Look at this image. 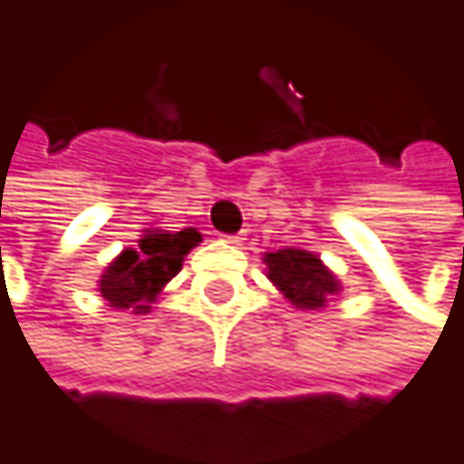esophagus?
Returning <instances> with one entry per match:
<instances>
[{
    "label": "esophagus",
    "instance_id": "34e87169",
    "mask_svg": "<svg viewBox=\"0 0 464 464\" xmlns=\"http://www.w3.org/2000/svg\"><path fill=\"white\" fill-rule=\"evenodd\" d=\"M220 238H223L226 244H241V233H223Z\"/></svg>",
    "mask_w": 464,
    "mask_h": 464
}]
</instances>
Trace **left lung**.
<instances>
[{
    "label": "left lung",
    "instance_id": "1",
    "mask_svg": "<svg viewBox=\"0 0 464 464\" xmlns=\"http://www.w3.org/2000/svg\"><path fill=\"white\" fill-rule=\"evenodd\" d=\"M268 279L293 301L298 309H323L327 295L338 293L335 276L323 266V260L306 249H279L266 255Z\"/></svg>",
    "mask_w": 464,
    "mask_h": 464
}]
</instances>
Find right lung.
Wrapping results in <instances>:
<instances>
[{
  "mask_svg": "<svg viewBox=\"0 0 464 464\" xmlns=\"http://www.w3.org/2000/svg\"><path fill=\"white\" fill-rule=\"evenodd\" d=\"M201 241L196 228L177 233H144L137 249H126L102 276L99 290L115 309H134L144 314L158 290L177 276L185 255Z\"/></svg>",
  "mask_w": 464,
  "mask_h": 464,
  "instance_id": "right-lung-1",
  "label": "right lung"
}]
</instances>
